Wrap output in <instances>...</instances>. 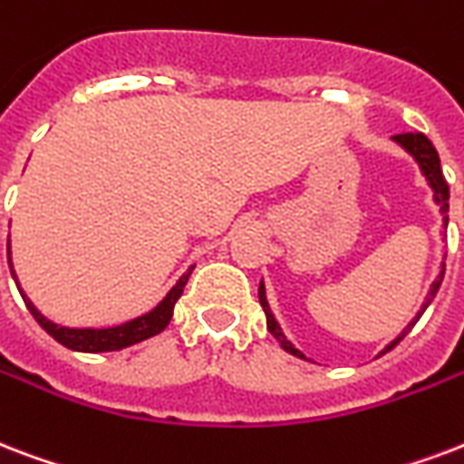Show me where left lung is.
Returning <instances> with one entry per match:
<instances>
[{"instance_id":"8db88e82","label":"left lung","mask_w":464,"mask_h":464,"mask_svg":"<svg viewBox=\"0 0 464 464\" xmlns=\"http://www.w3.org/2000/svg\"><path fill=\"white\" fill-rule=\"evenodd\" d=\"M394 140H397L399 146H404L409 153L416 158V162L420 165V169H423V175H426V179L430 182V187H433V197H436V201L440 204V211H443V221H445V228H448V199H450V189H448V182H445L443 177V169H440V158H438V150L433 148V143H430L429 138L423 136V133H419V130H413V133H399V136H394ZM440 282H443V272H440V277L433 282V287H430V295L426 296V304L420 306V311L416 314V318H413L411 324L406 326V331L401 335H399L397 341H392V345H387V350H392L397 343H401V338H404L409 331H411L413 326H416V321L420 318V314L426 311V306H429L430 302H433V296H436L438 287H440ZM260 304H263L265 309V316H267V331H270L275 338H277V343L282 345V348L287 350V353H292V355H296V358H304L302 353L292 345V343L285 338V334L279 331L277 321H275V316H272L270 306H267V299H265V287L263 282H260ZM384 350V353H387Z\"/></svg>"}]
</instances>
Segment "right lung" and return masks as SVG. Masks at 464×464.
<instances>
[{
    "label": "right lung",
    "mask_w": 464,
    "mask_h": 464,
    "mask_svg": "<svg viewBox=\"0 0 464 464\" xmlns=\"http://www.w3.org/2000/svg\"><path fill=\"white\" fill-rule=\"evenodd\" d=\"M9 260H12V257H9ZM9 267H12V263H9ZM189 272H192V267H189ZM189 272L179 277V282H177L175 287L169 289V295L165 296V299H162L153 311H148V314H143V316L133 318V321H129V324H121V326H114V328L58 326V324L48 321L41 311L35 309L34 304L26 299V295H21V296H24V302H26L28 311L34 314L35 321L41 324V328H44L45 334H51L60 345H65V348L70 350H80V353H109V350L129 348V345H133V343L146 341V338H150V335H158L160 331H165V326L169 324V318H172V309H175L177 299H179L182 292H185ZM14 279H16V275H14Z\"/></svg>",
    "instance_id": "add662e5"
}]
</instances>
